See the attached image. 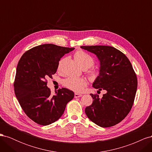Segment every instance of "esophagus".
<instances>
[{"instance_id": "34e87169", "label": "esophagus", "mask_w": 152, "mask_h": 152, "mask_svg": "<svg viewBox=\"0 0 152 152\" xmlns=\"http://www.w3.org/2000/svg\"><path fill=\"white\" fill-rule=\"evenodd\" d=\"M82 95V94H78V93H75V98H80V97H81Z\"/></svg>"}]
</instances>
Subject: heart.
I'll return each instance as SVG.
<instances>
[{
	"mask_svg": "<svg viewBox=\"0 0 152 152\" xmlns=\"http://www.w3.org/2000/svg\"><path fill=\"white\" fill-rule=\"evenodd\" d=\"M74 58L80 66L83 69H86V70L91 68L94 64V59L89 54L83 51V50H80L77 51L74 54ZM63 61V59H61L59 61L58 65V70H59L61 69ZM90 75L94 79L97 76V71L95 69H93L90 72ZM63 84L70 90L75 92H81L85 88V87L87 85V82L84 79L71 77L64 80Z\"/></svg>",
	"mask_w": 152,
	"mask_h": 152,
	"instance_id": "heart-1",
	"label": "heart"
}]
</instances>
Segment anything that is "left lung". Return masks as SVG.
<instances>
[{
  "instance_id": "obj_1",
  "label": "left lung",
  "mask_w": 152,
  "mask_h": 152,
  "mask_svg": "<svg viewBox=\"0 0 152 152\" xmlns=\"http://www.w3.org/2000/svg\"><path fill=\"white\" fill-rule=\"evenodd\" d=\"M80 48L98 57L99 73L93 87L107 91L102 99L97 94H91L94 100L91 105L86 108V115L100 127L116 125L127 115L134 103L137 80L131 63L125 54L112 46Z\"/></svg>"
}]
</instances>
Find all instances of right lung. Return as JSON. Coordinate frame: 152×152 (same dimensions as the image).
<instances>
[{
	"label": "right lung",
	"instance_id": "add662e5",
	"mask_svg": "<svg viewBox=\"0 0 152 152\" xmlns=\"http://www.w3.org/2000/svg\"><path fill=\"white\" fill-rule=\"evenodd\" d=\"M75 48L46 44L27 50L18 63L14 87L23 110L32 121L47 126L58 121L74 93L66 88L52 95L47 79L56 72L58 63Z\"/></svg>",
	"mask_w": 152,
	"mask_h": 152
}]
</instances>
